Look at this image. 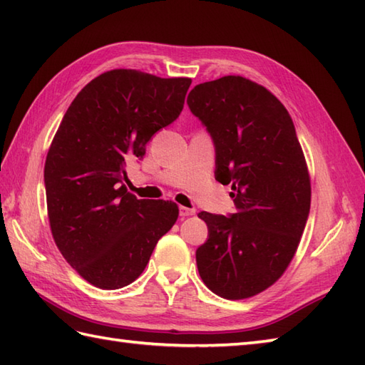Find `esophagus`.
<instances>
[{
    "label": "esophagus",
    "mask_w": 365,
    "mask_h": 365,
    "mask_svg": "<svg viewBox=\"0 0 365 365\" xmlns=\"http://www.w3.org/2000/svg\"><path fill=\"white\" fill-rule=\"evenodd\" d=\"M178 210H180L182 218H187V216H191V215L196 213L195 208H188V207H180V208H178Z\"/></svg>",
    "instance_id": "esophagus-1"
}]
</instances>
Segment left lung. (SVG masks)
<instances>
[{
    "label": "left lung",
    "mask_w": 365,
    "mask_h": 365,
    "mask_svg": "<svg viewBox=\"0 0 365 365\" xmlns=\"http://www.w3.org/2000/svg\"><path fill=\"white\" fill-rule=\"evenodd\" d=\"M187 103L213 139L215 178L232 185L237 208L199 213L208 227L196 251L199 274L221 298H251L284 274L298 250L311 210L304 153L285 106L243 76L200 83Z\"/></svg>",
    "instance_id": "8db88e82"
}]
</instances>
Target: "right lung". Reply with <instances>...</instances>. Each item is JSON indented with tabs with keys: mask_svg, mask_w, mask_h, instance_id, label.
Returning a JSON list of instances; mask_svg holds the SVG:
<instances>
[{
	"mask_svg": "<svg viewBox=\"0 0 365 365\" xmlns=\"http://www.w3.org/2000/svg\"><path fill=\"white\" fill-rule=\"evenodd\" d=\"M190 84L105 72L78 92L53 138L43 169L51 234L68 265L98 289L136 281L178 218L177 204L138 199L122 180L150 138L180 115Z\"/></svg>",
	"mask_w": 365,
	"mask_h": 365,
	"instance_id": "1",
	"label": "right lung"
}]
</instances>
